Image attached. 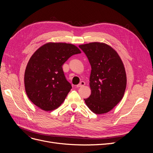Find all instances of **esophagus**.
Segmentation results:
<instances>
[{
  "instance_id": "obj_1",
  "label": "esophagus",
  "mask_w": 153,
  "mask_h": 153,
  "mask_svg": "<svg viewBox=\"0 0 153 153\" xmlns=\"http://www.w3.org/2000/svg\"><path fill=\"white\" fill-rule=\"evenodd\" d=\"M85 85V82H84V81H82V82H80V84H78L77 85H76V87H83L84 85Z\"/></svg>"
}]
</instances>
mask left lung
I'll list each match as a JSON object with an SVG mask.
<instances>
[{"instance_id": "8db88e82", "label": "left lung", "mask_w": 153, "mask_h": 153, "mask_svg": "<svg viewBox=\"0 0 153 153\" xmlns=\"http://www.w3.org/2000/svg\"><path fill=\"white\" fill-rule=\"evenodd\" d=\"M91 66V94L84 99L92 112L102 114L112 110L121 101L126 87V75L116 51L103 43L79 45Z\"/></svg>"}]
</instances>
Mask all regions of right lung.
<instances>
[{"label": "right lung", "mask_w": 153, "mask_h": 153, "mask_svg": "<svg viewBox=\"0 0 153 153\" xmlns=\"http://www.w3.org/2000/svg\"><path fill=\"white\" fill-rule=\"evenodd\" d=\"M81 51L75 45L65 43H48L32 55L25 75V92L36 106L45 111L57 108L72 88L66 79L62 65Z\"/></svg>", "instance_id": "right-lung-1"}]
</instances>
